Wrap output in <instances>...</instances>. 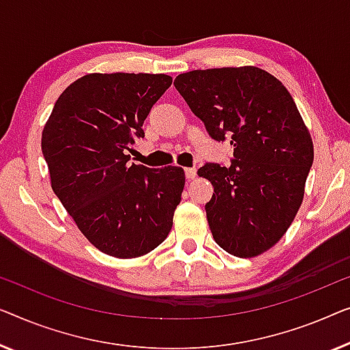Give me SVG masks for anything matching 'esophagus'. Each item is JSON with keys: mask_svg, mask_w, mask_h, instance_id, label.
<instances>
[{"mask_svg": "<svg viewBox=\"0 0 350 350\" xmlns=\"http://www.w3.org/2000/svg\"><path fill=\"white\" fill-rule=\"evenodd\" d=\"M185 176H187V179H189V180L195 179V177H196V168H185Z\"/></svg>", "mask_w": 350, "mask_h": 350, "instance_id": "34e87169", "label": "esophagus"}]
</instances>
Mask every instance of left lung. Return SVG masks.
<instances>
[{
	"mask_svg": "<svg viewBox=\"0 0 350 350\" xmlns=\"http://www.w3.org/2000/svg\"><path fill=\"white\" fill-rule=\"evenodd\" d=\"M174 87L215 141L230 137V166L206 163L198 176L214 195L206 217L226 252L252 258L285 234L303 203L314 146L292 95L257 66L179 75Z\"/></svg>",
	"mask_w": 350,
	"mask_h": 350,
	"instance_id": "8db88e82",
	"label": "left lung"
}]
</instances>
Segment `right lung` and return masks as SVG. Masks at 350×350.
I'll return each instance as SVG.
<instances>
[{
  "label": "right lung",
  "instance_id": "obj_1",
  "mask_svg": "<svg viewBox=\"0 0 350 350\" xmlns=\"http://www.w3.org/2000/svg\"><path fill=\"white\" fill-rule=\"evenodd\" d=\"M171 83L168 75L92 72L66 87L44 125L52 190L82 234L111 257H142L173 226L184 170L130 165L126 155Z\"/></svg>",
  "mask_w": 350,
  "mask_h": 350
}]
</instances>
